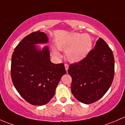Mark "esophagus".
<instances>
[{
    "label": "esophagus",
    "mask_w": 125,
    "mask_h": 125,
    "mask_svg": "<svg viewBox=\"0 0 125 125\" xmlns=\"http://www.w3.org/2000/svg\"><path fill=\"white\" fill-rule=\"evenodd\" d=\"M65 67L66 71V72H68V69H69V65H68V64H65Z\"/></svg>",
    "instance_id": "obj_1"
}]
</instances>
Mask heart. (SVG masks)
I'll list each match as a JSON object with an SVG mask.
<instances>
[{
  "label": "heart",
  "instance_id": "b5f03b06",
  "mask_svg": "<svg viewBox=\"0 0 125 125\" xmlns=\"http://www.w3.org/2000/svg\"><path fill=\"white\" fill-rule=\"evenodd\" d=\"M57 48L66 51L68 60L72 63H77L86 58L93 48V39L88 34H81L78 32L68 34L57 43ZM56 57H61L57 50H53Z\"/></svg>",
  "mask_w": 125,
  "mask_h": 125
}]
</instances>
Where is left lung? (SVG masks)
<instances>
[{"mask_svg":"<svg viewBox=\"0 0 125 125\" xmlns=\"http://www.w3.org/2000/svg\"><path fill=\"white\" fill-rule=\"evenodd\" d=\"M71 91L76 100L88 104L100 99L113 82L115 59L110 48L102 38L85 59L69 66Z\"/></svg>","mask_w":125,"mask_h":125,"instance_id":"left-lung-1","label":"left lung"}]
</instances>
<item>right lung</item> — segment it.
Listing matches in <instances>:
<instances>
[{
  "mask_svg": "<svg viewBox=\"0 0 125 125\" xmlns=\"http://www.w3.org/2000/svg\"><path fill=\"white\" fill-rule=\"evenodd\" d=\"M48 42L47 35L38 30L23 38L12 56V83L21 96L32 105L48 103L66 73L63 64L50 60L49 46H37Z\"/></svg>",
  "mask_w": 125,
  "mask_h": 125,
  "instance_id": "1",
  "label": "right lung"
}]
</instances>
